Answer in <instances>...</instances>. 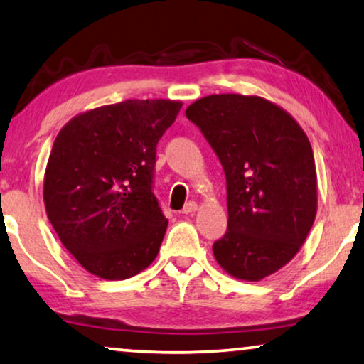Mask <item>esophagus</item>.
Instances as JSON below:
<instances>
[{"label": "esophagus", "mask_w": 364, "mask_h": 364, "mask_svg": "<svg viewBox=\"0 0 364 364\" xmlns=\"http://www.w3.org/2000/svg\"><path fill=\"white\" fill-rule=\"evenodd\" d=\"M198 211V203H194V201H189V203H186V206L183 208V214H193V213H196Z\"/></svg>", "instance_id": "1"}]
</instances>
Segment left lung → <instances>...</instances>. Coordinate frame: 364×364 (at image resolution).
Wrapping results in <instances>:
<instances>
[{
    "label": "left lung",
    "mask_w": 364,
    "mask_h": 364,
    "mask_svg": "<svg viewBox=\"0 0 364 364\" xmlns=\"http://www.w3.org/2000/svg\"><path fill=\"white\" fill-rule=\"evenodd\" d=\"M228 181V231L213 245L224 272L259 282L290 262L316 216L315 158L294 117L259 95L214 94L186 109Z\"/></svg>",
    "instance_id": "left-lung-1"
}]
</instances>
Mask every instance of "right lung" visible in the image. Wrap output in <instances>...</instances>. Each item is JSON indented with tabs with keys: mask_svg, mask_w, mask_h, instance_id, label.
<instances>
[{
	"mask_svg": "<svg viewBox=\"0 0 364 364\" xmlns=\"http://www.w3.org/2000/svg\"><path fill=\"white\" fill-rule=\"evenodd\" d=\"M180 100H125L82 112L55 136L44 206L55 234L87 272L124 280L156 259L168 219L153 194L156 143Z\"/></svg>",
	"mask_w": 364,
	"mask_h": 364,
	"instance_id": "obj_1",
	"label": "right lung"
}]
</instances>
